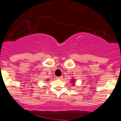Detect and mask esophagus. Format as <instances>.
I'll return each mask as SVG.
<instances>
[{
    "instance_id": "1",
    "label": "esophagus",
    "mask_w": 121,
    "mask_h": 121,
    "mask_svg": "<svg viewBox=\"0 0 121 121\" xmlns=\"http://www.w3.org/2000/svg\"><path fill=\"white\" fill-rule=\"evenodd\" d=\"M62 78H63V77H62V76H60V77H56V78L58 79V80H62Z\"/></svg>"
}]
</instances>
